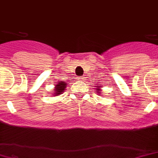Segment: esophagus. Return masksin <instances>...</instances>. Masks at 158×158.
<instances>
[{"mask_svg": "<svg viewBox=\"0 0 158 158\" xmlns=\"http://www.w3.org/2000/svg\"><path fill=\"white\" fill-rule=\"evenodd\" d=\"M78 79H79V80H80V81H84V77H78Z\"/></svg>", "mask_w": 158, "mask_h": 158, "instance_id": "esophagus-1", "label": "esophagus"}]
</instances>
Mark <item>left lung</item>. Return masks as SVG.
Instances as JSON below:
<instances>
[{
    "mask_svg": "<svg viewBox=\"0 0 158 158\" xmlns=\"http://www.w3.org/2000/svg\"><path fill=\"white\" fill-rule=\"evenodd\" d=\"M96 87H98V86H96ZM99 88H101V87H100V86H98V88H97V90H98V91H97V92H98V93H100V92H98V91H100V89H99Z\"/></svg>",
    "mask_w": 158,
    "mask_h": 158,
    "instance_id": "8db88e82",
    "label": "left lung"
}]
</instances>
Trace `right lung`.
Masks as SVG:
<instances>
[{
    "label": "right lung",
    "instance_id": "add662e5",
    "mask_svg": "<svg viewBox=\"0 0 158 158\" xmlns=\"http://www.w3.org/2000/svg\"><path fill=\"white\" fill-rule=\"evenodd\" d=\"M67 86V84L64 81H59V83L57 84H56V88L54 89L55 93L53 95L54 96H56V95H59V94H62V93H64V91L65 90Z\"/></svg>",
    "mask_w": 158,
    "mask_h": 158
}]
</instances>
